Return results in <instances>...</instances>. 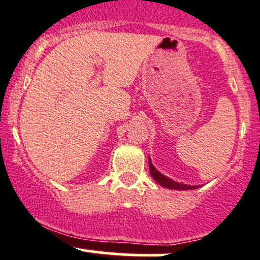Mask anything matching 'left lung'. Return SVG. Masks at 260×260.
I'll use <instances>...</instances> for the list:
<instances>
[{
	"mask_svg": "<svg viewBox=\"0 0 260 260\" xmlns=\"http://www.w3.org/2000/svg\"><path fill=\"white\" fill-rule=\"evenodd\" d=\"M149 167H150V174H151L153 180H155L156 182L158 183V185H161L162 187H166V188H171V189H194V188H198V187H200V186H187V185H183V183H178V182H175V181L170 180V178H167L166 176L160 174V172H158L157 170H156L155 167L152 166L150 158H149Z\"/></svg>",
	"mask_w": 260,
	"mask_h": 260,
	"instance_id": "left-lung-1",
	"label": "left lung"
}]
</instances>
